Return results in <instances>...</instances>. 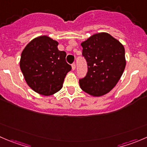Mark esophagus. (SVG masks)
Instances as JSON below:
<instances>
[{
    "mask_svg": "<svg viewBox=\"0 0 147 147\" xmlns=\"http://www.w3.org/2000/svg\"><path fill=\"white\" fill-rule=\"evenodd\" d=\"M75 68H76V65H75V63H73V64H72V69H73V70H75Z\"/></svg>",
    "mask_w": 147,
    "mask_h": 147,
    "instance_id": "1",
    "label": "esophagus"
}]
</instances>
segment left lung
<instances>
[{
	"label": "left lung",
	"instance_id": "8db88e82",
	"mask_svg": "<svg viewBox=\"0 0 147 147\" xmlns=\"http://www.w3.org/2000/svg\"><path fill=\"white\" fill-rule=\"evenodd\" d=\"M81 46L88 70L80 80V86L88 95L102 96L116 86L123 75L126 65L124 47L105 32L93 34Z\"/></svg>",
	"mask_w": 147,
	"mask_h": 147
}]
</instances>
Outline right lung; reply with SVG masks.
<instances>
[{
	"instance_id": "right-lung-1",
	"label": "right lung",
	"mask_w": 147,
	"mask_h": 147,
	"mask_svg": "<svg viewBox=\"0 0 147 147\" xmlns=\"http://www.w3.org/2000/svg\"><path fill=\"white\" fill-rule=\"evenodd\" d=\"M58 42L46 35L31 41L23 50L20 68L27 85L36 92L49 96L60 90L72 67L66 52L58 49Z\"/></svg>"
}]
</instances>
